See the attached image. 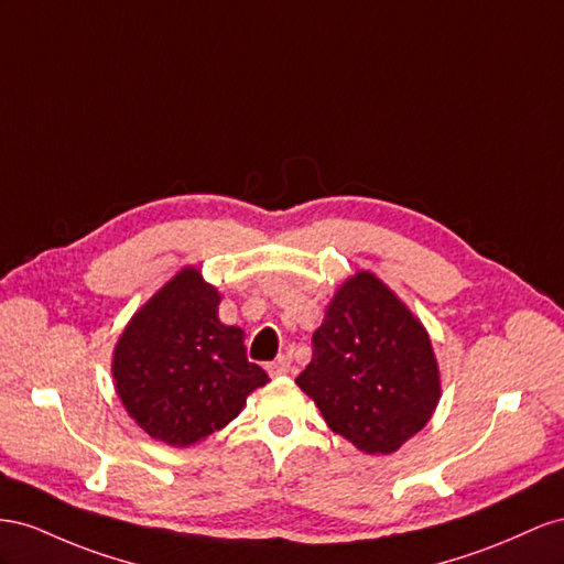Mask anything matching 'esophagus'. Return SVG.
Wrapping results in <instances>:
<instances>
[{
  "instance_id": "esophagus-1",
  "label": "esophagus",
  "mask_w": 564,
  "mask_h": 564,
  "mask_svg": "<svg viewBox=\"0 0 564 564\" xmlns=\"http://www.w3.org/2000/svg\"><path fill=\"white\" fill-rule=\"evenodd\" d=\"M267 371H269V376H285L288 371H291V359L288 357H279L276 361H271L269 366H267Z\"/></svg>"
}]
</instances>
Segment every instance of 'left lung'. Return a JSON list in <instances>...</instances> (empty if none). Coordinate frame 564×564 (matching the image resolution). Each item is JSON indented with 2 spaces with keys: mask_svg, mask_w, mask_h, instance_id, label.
I'll list each match as a JSON object with an SVG mask.
<instances>
[{
  "mask_svg": "<svg viewBox=\"0 0 564 564\" xmlns=\"http://www.w3.org/2000/svg\"><path fill=\"white\" fill-rule=\"evenodd\" d=\"M297 376L328 427L364 454H394L440 404L430 335L376 273L357 271L333 295Z\"/></svg>",
  "mask_w": 564,
  "mask_h": 564,
  "instance_id": "obj_1",
  "label": "left lung"
}]
</instances>
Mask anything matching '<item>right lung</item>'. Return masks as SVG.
<instances>
[{
	"label": "right lung",
	"mask_w": 564,
	"mask_h": 564,
	"mask_svg": "<svg viewBox=\"0 0 564 564\" xmlns=\"http://www.w3.org/2000/svg\"><path fill=\"white\" fill-rule=\"evenodd\" d=\"M219 300L196 267H184L130 318L112 351L122 406L158 442H203L269 382L246 357L243 330L219 321Z\"/></svg>",
	"instance_id": "1"
}]
</instances>
